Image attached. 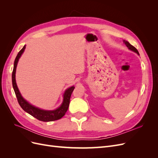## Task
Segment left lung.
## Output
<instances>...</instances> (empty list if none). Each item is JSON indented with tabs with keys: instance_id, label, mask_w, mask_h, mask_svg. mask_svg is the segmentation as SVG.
<instances>
[{
	"instance_id": "obj_1",
	"label": "left lung",
	"mask_w": 158,
	"mask_h": 158,
	"mask_svg": "<svg viewBox=\"0 0 158 158\" xmlns=\"http://www.w3.org/2000/svg\"><path fill=\"white\" fill-rule=\"evenodd\" d=\"M123 42H124V44H125L126 45V46L128 47V49H130L131 51H133V52H136V53L137 55H140L139 52H138V50H137V49L135 48V47L132 46V45H131L130 44H129V43H128V41H125V40H123Z\"/></svg>"
}]
</instances>
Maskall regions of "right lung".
<instances>
[{
	"label": "right lung",
	"instance_id": "right-lung-1",
	"mask_svg": "<svg viewBox=\"0 0 158 158\" xmlns=\"http://www.w3.org/2000/svg\"><path fill=\"white\" fill-rule=\"evenodd\" d=\"M26 49V45L23 46V48L18 52L15 60H14V69L12 75V86L14 90V92L16 94V98L18 99V102L20 104L21 107L26 112L31 114L33 117L36 118L37 119L44 122H49V121H54L56 120H59V119L63 117L66 112L69 109V103H70V99L71 94L73 93V90L74 89V86H71L69 88L66 89L63 94V100L60 106L55 109L53 110H45L42 109L39 107H37L34 106H33L31 103L22 97L20 91L17 86L16 82V71L17 64L18 63V60L20 59L23 52H24Z\"/></svg>",
	"mask_w": 158,
	"mask_h": 158
}]
</instances>
